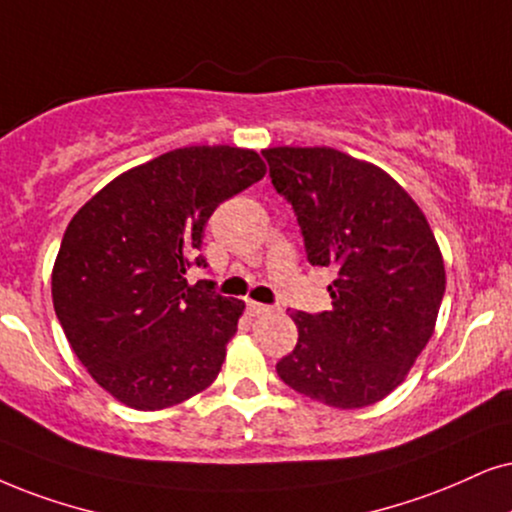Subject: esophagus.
Here are the masks:
<instances>
[{
	"label": "esophagus",
	"instance_id": "obj_1",
	"mask_svg": "<svg viewBox=\"0 0 512 512\" xmlns=\"http://www.w3.org/2000/svg\"><path fill=\"white\" fill-rule=\"evenodd\" d=\"M245 304H248V312H250V316H264V314H269V312H271L269 304H262V302H255V300H248Z\"/></svg>",
	"mask_w": 512,
	"mask_h": 512
}]
</instances>
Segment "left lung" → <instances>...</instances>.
<instances>
[{
  "mask_svg": "<svg viewBox=\"0 0 512 512\" xmlns=\"http://www.w3.org/2000/svg\"><path fill=\"white\" fill-rule=\"evenodd\" d=\"M293 205L309 264L338 269L331 312H293L297 345L276 364L304 397L361 409L406 378L435 331L446 276L428 219L390 174L335 148L262 151Z\"/></svg>",
  "mask_w": 512,
  "mask_h": 512,
  "instance_id": "8db88e82",
  "label": "left lung"
}]
</instances>
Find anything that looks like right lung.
Returning <instances> with one entry per match:
<instances>
[{
  "label": "right lung",
  "instance_id": "add662e5",
  "mask_svg": "<svg viewBox=\"0 0 512 512\" xmlns=\"http://www.w3.org/2000/svg\"><path fill=\"white\" fill-rule=\"evenodd\" d=\"M267 174L248 148L189 146L134 167L84 203L58 250L51 297L89 375L158 411L212 385L245 304L189 283L219 203Z\"/></svg>",
  "mask_w": 512,
  "mask_h": 512
}]
</instances>
